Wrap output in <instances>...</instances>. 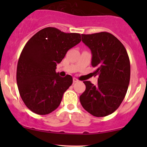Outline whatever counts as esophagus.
<instances>
[{"label": "esophagus", "instance_id": "esophagus-1", "mask_svg": "<svg viewBox=\"0 0 147 147\" xmlns=\"http://www.w3.org/2000/svg\"><path fill=\"white\" fill-rule=\"evenodd\" d=\"M78 82V79L74 77V78H73V83H76V82Z\"/></svg>", "mask_w": 147, "mask_h": 147}]
</instances>
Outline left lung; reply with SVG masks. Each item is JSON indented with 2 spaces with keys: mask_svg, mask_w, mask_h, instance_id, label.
<instances>
[{
  "mask_svg": "<svg viewBox=\"0 0 147 147\" xmlns=\"http://www.w3.org/2000/svg\"><path fill=\"white\" fill-rule=\"evenodd\" d=\"M82 41L92 53L93 72L99 75L97 86L85 81L86 90L79 97L86 111L95 117L115 111L124 99L130 82L131 66L125 48L111 33L82 34Z\"/></svg>",
  "mask_w": 147,
  "mask_h": 147,
  "instance_id": "left-lung-1",
  "label": "left lung"
}]
</instances>
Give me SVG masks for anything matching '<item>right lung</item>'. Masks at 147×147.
Instances as JSON below:
<instances>
[{"label":"right lung","mask_w":147,"mask_h":147,"mask_svg":"<svg viewBox=\"0 0 147 147\" xmlns=\"http://www.w3.org/2000/svg\"><path fill=\"white\" fill-rule=\"evenodd\" d=\"M82 41L77 33H65L45 28L27 42L18 61L16 82L25 106L38 115H47L58 108L72 77L56 72L68 50Z\"/></svg>","instance_id":"add662e5"}]
</instances>
